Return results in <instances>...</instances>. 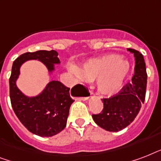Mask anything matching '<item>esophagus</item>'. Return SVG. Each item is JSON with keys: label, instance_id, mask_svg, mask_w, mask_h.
<instances>
[{"label": "esophagus", "instance_id": "1", "mask_svg": "<svg viewBox=\"0 0 161 161\" xmlns=\"http://www.w3.org/2000/svg\"><path fill=\"white\" fill-rule=\"evenodd\" d=\"M90 94L92 95V94H93V93H92V92H90Z\"/></svg>", "mask_w": 161, "mask_h": 161}]
</instances>
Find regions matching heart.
I'll return each instance as SVG.
<instances>
[{
	"label": "heart",
	"mask_w": 161,
	"mask_h": 161,
	"mask_svg": "<svg viewBox=\"0 0 161 161\" xmlns=\"http://www.w3.org/2000/svg\"><path fill=\"white\" fill-rule=\"evenodd\" d=\"M74 71L86 82L95 80L100 94L112 96L122 88L130 73V64L119 54L111 53L86 61Z\"/></svg>",
	"instance_id": "b5f03b06"
}]
</instances>
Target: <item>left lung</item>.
<instances>
[{
  "mask_svg": "<svg viewBox=\"0 0 161 161\" xmlns=\"http://www.w3.org/2000/svg\"><path fill=\"white\" fill-rule=\"evenodd\" d=\"M127 50L134 54L135 59V74L131 82L124 86L114 96L103 98V110L100 114L92 115L99 127L109 132H118L130 125L145 102L147 73L144 57L135 49Z\"/></svg>",
  "mask_w": 161,
  "mask_h": 161,
  "instance_id": "left-lung-1",
  "label": "left lung"
}]
</instances>
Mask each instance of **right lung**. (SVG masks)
I'll return each mask as SVG.
<instances>
[{
  "instance_id": "obj_1",
  "label": "right lung",
  "mask_w": 161,
  "mask_h": 161,
  "mask_svg": "<svg viewBox=\"0 0 161 161\" xmlns=\"http://www.w3.org/2000/svg\"><path fill=\"white\" fill-rule=\"evenodd\" d=\"M58 53L55 50L26 53L14 61L9 80L10 98L14 112L21 123L34 135L51 137L66 127L71 104L74 102L70 97V88L59 81H51L41 93L36 96L24 94L16 86L21 65L27 61L37 60L43 63L48 74L55 71L59 64Z\"/></svg>"
}]
</instances>
